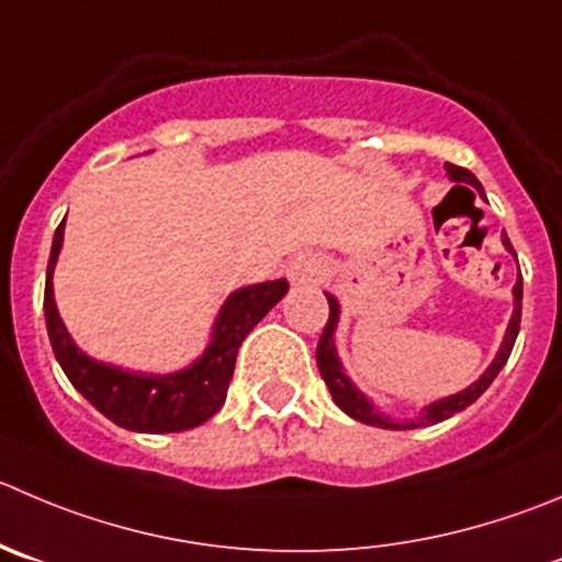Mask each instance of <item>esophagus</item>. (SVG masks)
Returning <instances> with one entry per match:
<instances>
[{
	"instance_id": "esophagus-1",
	"label": "esophagus",
	"mask_w": 562,
	"mask_h": 562,
	"mask_svg": "<svg viewBox=\"0 0 562 562\" xmlns=\"http://www.w3.org/2000/svg\"><path fill=\"white\" fill-rule=\"evenodd\" d=\"M325 272V259L317 254H297L286 267L292 284H314Z\"/></svg>"
}]
</instances>
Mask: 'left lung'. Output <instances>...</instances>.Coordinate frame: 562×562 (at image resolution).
<instances>
[{"label": "left lung", "mask_w": 562, "mask_h": 562, "mask_svg": "<svg viewBox=\"0 0 562 562\" xmlns=\"http://www.w3.org/2000/svg\"><path fill=\"white\" fill-rule=\"evenodd\" d=\"M445 170H447V176H450V181H461V184L474 187V190L483 195V184H480L477 176H474L472 170L458 168V165H450V162L445 165ZM502 245H505L507 254L516 256V250H513L510 239H507L505 232H502ZM325 297H328L330 317H328V325H325L323 336H319V345H317L319 375H323V381H325V386H328L334 403L339 405L347 416H352V419H358V422H364V425L383 427V430H414V427L436 425V422L450 419V416H456L458 411H463L467 405H472L474 400H477L480 394H483L485 389L494 383V378L499 375V370L505 367L507 358H510V350H513V345H516V336H518V325H521V272H518L516 284H513L510 323H507L505 336H502V345H499V350H496L494 361L488 364V370H485L483 375L472 383V386L463 389V392L450 394V397H441V400H436V403L425 405V408L419 411V416H414V419H392L386 411H381V405L372 403V400L350 381V375H347L345 367H341L339 350H336V339H334L341 308H339V301H336L330 292H325Z\"/></svg>", "instance_id": "left-lung-1"}]
</instances>
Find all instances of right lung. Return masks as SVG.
<instances>
[{"label": "right lung", "mask_w": 562, "mask_h": 562, "mask_svg": "<svg viewBox=\"0 0 562 562\" xmlns=\"http://www.w3.org/2000/svg\"><path fill=\"white\" fill-rule=\"evenodd\" d=\"M66 221L57 226L52 239L49 267H46L44 314L52 350L68 381L79 394L115 425L135 432H179L204 425L226 403L234 361L245 336L254 325L290 292L286 278L265 284L239 286L223 301L212 323L210 345L184 370L157 375V372H132L88 356L68 334L55 303V267L63 248Z\"/></svg>", "instance_id": "1"}]
</instances>
